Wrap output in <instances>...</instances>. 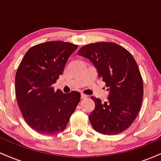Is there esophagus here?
<instances>
[{"mask_svg":"<svg viewBox=\"0 0 161 161\" xmlns=\"http://www.w3.org/2000/svg\"><path fill=\"white\" fill-rule=\"evenodd\" d=\"M87 97H88V96H87L86 95H85V94H83V93L81 94V99H86Z\"/></svg>","mask_w":161,"mask_h":161,"instance_id":"34e87169","label":"esophagus"}]
</instances>
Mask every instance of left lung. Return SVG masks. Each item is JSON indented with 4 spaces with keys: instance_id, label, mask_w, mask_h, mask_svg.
<instances>
[{
    "instance_id": "8db88e82",
    "label": "left lung",
    "mask_w": 161,
    "mask_h": 161,
    "mask_svg": "<svg viewBox=\"0 0 161 161\" xmlns=\"http://www.w3.org/2000/svg\"><path fill=\"white\" fill-rule=\"evenodd\" d=\"M78 55L88 58L106 83L108 101L92 97L95 104L89 121L96 132L117 135L136 119L143 99V81L133 56L114 42H96L81 47Z\"/></svg>"
}]
</instances>
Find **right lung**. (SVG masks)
Listing matches in <instances>:
<instances>
[{"mask_svg": "<svg viewBox=\"0 0 161 161\" xmlns=\"http://www.w3.org/2000/svg\"><path fill=\"white\" fill-rule=\"evenodd\" d=\"M77 47L61 41L41 43L28 50L19 64L15 77L16 101L23 119L38 133L64 131L80 101L79 92L65 94L53 87Z\"/></svg>", "mask_w": 161, "mask_h": 161, "instance_id": "add662e5", "label": "right lung"}]
</instances>
